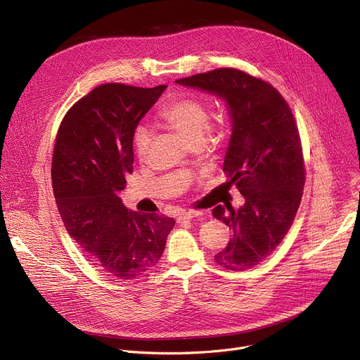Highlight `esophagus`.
<instances>
[{"label":"esophagus","instance_id":"esophagus-1","mask_svg":"<svg viewBox=\"0 0 360 360\" xmlns=\"http://www.w3.org/2000/svg\"><path fill=\"white\" fill-rule=\"evenodd\" d=\"M201 214H202L201 211H185V212H182V214H179V215H178L176 221H178V223L189 221V220H193V219H195V217H200Z\"/></svg>","mask_w":360,"mask_h":360}]
</instances>
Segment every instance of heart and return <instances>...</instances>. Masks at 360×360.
<instances>
[{"mask_svg":"<svg viewBox=\"0 0 360 360\" xmlns=\"http://www.w3.org/2000/svg\"><path fill=\"white\" fill-rule=\"evenodd\" d=\"M160 117L167 127L175 130L191 146L202 143L210 129V112L204 103L193 97H184L167 105ZM134 152L145 160L150 152L152 133L146 127H139L134 133Z\"/></svg>","mask_w":360,"mask_h":360,"instance_id":"obj_1","label":"heart"}]
</instances>
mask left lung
<instances>
[{"instance_id": "obj_1", "label": "left lung", "mask_w": 360, "mask_h": 360, "mask_svg": "<svg viewBox=\"0 0 360 360\" xmlns=\"http://www.w3.org/2000/svg\"><path fill=\"white\" fill-rule=\"evenodd\" d=\"M221 98L231 120L223 169L245 197L212 215L233 231L214 256L226 269L246 271L265 260L291 229L305 182L300 133L290 105L268 82L233 68L178 79Z\"/></svg>"}]
</instances>
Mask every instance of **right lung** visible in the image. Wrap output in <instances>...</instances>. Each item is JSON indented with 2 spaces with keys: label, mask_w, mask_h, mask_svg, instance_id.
<instances>
[{
  "label": "right lung",
  "mask_w": 360,
  "mask_h": 360,
  "mask_svg": "<svg viewBox=\"0 0 360 360\" xmlns=\"http://www.w3.org/2000/svg\"><path fill=\"white\" fill-rule=\"evenodd\" d=\"M166 88L100 85L72 105L56 136L52 184L65 229L94 265L118 279L153 269L175 226L118 197L133 172L136 127Z\"/></svg>",
  "instance_id": "add662e5"
}]
</instances>
